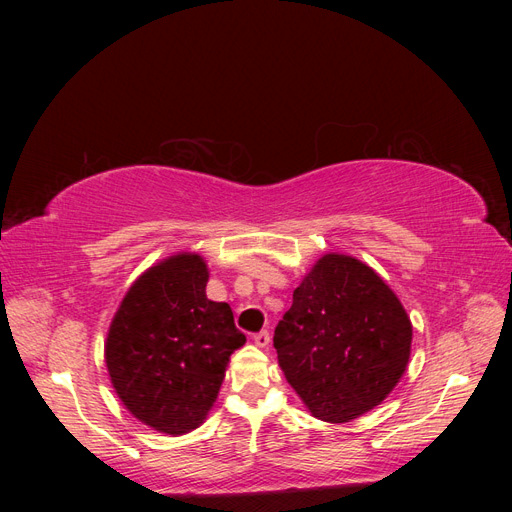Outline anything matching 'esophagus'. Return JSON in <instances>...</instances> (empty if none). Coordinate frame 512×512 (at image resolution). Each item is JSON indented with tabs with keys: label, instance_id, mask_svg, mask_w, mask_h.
<instances>
[{
	"label": "esophagus",
	"instance_id": "esophagus-1",
	"mask_svg": "<svg viewBox=\"0 0 512 512\" xmlns=\"http://www.w3.org/2000/svg\"><path fill=\"white\" fill-rule=\"evenodd\" d=\"M269 342H271V335H269V331H260V333H256V335H254V344H256L258 348H267V346H269Z\"/></svg>",
	"mask_w": 512,
	"mask_h": 512
}]
</instances>
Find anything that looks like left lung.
Instances as JSON below:
<instances>
[{"label": "left lung", "mask_w": 512, "mask_h": 512, "mask_svg": "<svg viewBox=\"0 0 512 512\" xmlns=\"http://www.w3.org/2000/svg\"><path fill=\"white\" fill-rule=\"evenodd\" d=\"M273 346L305 408L348 423L380 406L406 374L412 322L374 269L329 252L292 292Z\"/></svg>", "instance_id": "obj_1"}]
</instances>
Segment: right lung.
<instances>
[{"mask_svg": "<svg viewBox=\"0 0 512 512\" xmlns=\"http://www.w3.org/2000/svg\"><path fill=\"white\" fill-rule=\"evenodd\" d=\"M207 282L200 254L156 262L136 277L106 333L104 361L121 404L166 436L205 423L230 354L245 344L230 305L207 299Z\"/></svg>", "mask_w": 512, "mask_h": 512, "instance_id": "1", "label": "right lung"}]
</instances>
